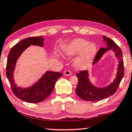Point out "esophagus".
<instances>
[{"label":"esophagus","mask_w":132,"mask_h":132,"mask_svg":"<svg viewBox=\"0 0 132 132\" xmlns=\"http://www.w3.org/2000/svg\"><path fill=\"white\" fill-rule=\"evenodd\" d=\"M71 71L69 70H66L64 71V75L65 76H70L71 75Z\"/></svg>","instance_id":"34e87169"}]
</instances>
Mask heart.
<instances>
[{"label":"heart","mask_w":132,"mask_h":132,"mask_svg":"<svg viewBox=\"0 0 132 132\" xmlns=\"http://www.w3.org/2000/svg\"><path fill=\"white\" fill-rule=\"evenodd\" d=\"M63 53L68 56L77 55L74 64L77 69L84 68L89 63L96 55L97 46L94 43L90 44L84 39H76L69 42L62 49Z\"/></svg>","instance_id":"obj_1"}]
</instances>
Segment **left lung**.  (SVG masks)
Listing matches in <instances>:
<instances>
[{
  "label": "left lung",
  "instance_id": "obj_1",
  "mask_svg": "<svg viewBox=\"0 0 132 132\" xmlns=\"http://www.w3.org/2000/svg\"><path fill=\"white\" fill-rule=\"evenodd\" d=\"M104 41L106 42V48H100L94 60L93 64L96 63L101 59L105 53L112 50L115 55L120 60L118 64L117 75L113 82L104 88H98L91 83L88 79L87 70L80 71L76 75L78 78V84L76 93L82 100L87 101H97L104 100L112 95L117 91L120 82L124 76V64L122 58V51L115 42L109 38L103 36Z\"/></svg>",
  "mask_w": 132,
  "mask_h": 132
}]
</instances>
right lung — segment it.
Returning <instances> with one entry per match:
<instances>
[{
  "label": "right lung",
  "mask_w": 132,
  "mask_h": 132,
  "mask_svg": "<svg viewBox=\"0 0 132 132\" xmlns=\"http://www.w3.org/2000/svg\"><path fill=\"white\" fill-rule=\"evenodd\" d=\"M31 45L43 46L44 38L42 37L28 38L13 46L7 57L6 76L13 93L18 98L29 103H38L44 101L52 93L56 81L62 76V73L47 71L36 83L30 87L22 88L17 87L13 77L15 63L23 51Z\"/></svg>",
  "instance_id": "obj_1"
}]
</instances>
